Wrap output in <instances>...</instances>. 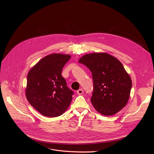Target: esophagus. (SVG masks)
<instances>
[{
  "label": "esophagus",
  "instance_id": "obj_1",
  "mask_svg": "<svg viewBox=\"0 0 154 154\" xmlns=\"http://www.w3.org/2000/svg\"><path fill=\"white\" fill-rule=\"evenodd\" d=\"M77 93L79 94V95H81L83 93V90L82 89H79L77 91Z\"/></svg>",
  "mask_w": 154,
  "mask_h": 154
}]
</instances>
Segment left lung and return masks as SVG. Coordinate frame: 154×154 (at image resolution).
Returning a JSON list of instances; mask_svg holds the SVG:
<instances>
[{
    "mask_svg": "<svg viewBox=\"0 0 154 154\" xmlns=\"http://www.w3.org/2000/svg\"><path fill=\"white\" fill-rule=\"evenodd\" d=\"M92 73L93 91L91 103L96 110L105 116H112L128 102L131 80L122 64L106 53L86 54L79 61Z\"/></svg>",
    "mask_w": 154,
    "mask_h": 154,
    "instance_id": "obj_1",
    "label": "left lung"
}]
</instances>
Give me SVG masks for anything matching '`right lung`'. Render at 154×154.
<instances>
[{
  "mask_svg": "<svg viewBox=\"0 0 154 154\" xmlns=\"http://www.w3.org/2000/svg\"><path fill=\"white\" fill-rule=\"evenodd\" d=\"M71 57L61 54L49 55L39 60L28 73L26 97L45 116H59L71 104L74 92L61 75L63 68Z\"/></svg>",
  "mask_w": 154,
  "mask_h": 154,
  "instance_id": "1",
  "label": "right lung"
}]
</instances>
